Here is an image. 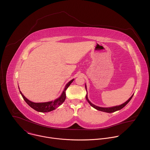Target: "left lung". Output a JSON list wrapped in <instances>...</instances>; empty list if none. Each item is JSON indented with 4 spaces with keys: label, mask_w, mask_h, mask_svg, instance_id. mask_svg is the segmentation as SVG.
Returning a JSON list of instances; mask_svg holds the SVG:
<instances>
[{
    "label": "left lung",
    "mask_w": 150,
    "mask_h": 150,
    "mask_svg": "<svg viewBox=\"0 0 150 150\" xmlns=\"http://www.w3.org/2000/svg\"><path fill=\"white\" fill-rule=\"evenodd\" d=\"M85 89H86V91H87V88H86V84H85ZM134 94L129 98V100H127L125 103H123L121 105H116V106H114V107H112V108H101V107H98V106H97L93 104H92L90 100H88V96H87V94L86 95V97H85V98H86V100H87V101L88 102V103L93 107V108H94V109L99 110V111H101V112H107V113H113V112H115L116 111H117V110H119L120 109H122V108H123L124 107L129 103L130 101V100H131V98H132Z\"/></svg>",
    "instance_id": "left-lung-1"
}]
</instances>
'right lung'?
I'll list each match as a JSON object with an SVG mask.
<instances>
[{
	"label": "right lung",
	"mask_w": 150,
	"mask_h": 150,
	"mask_svg": "<svg viewBox=\"0 0 150 150\" xmlns=\"http://www.w3.org/2000/svg\"><path fill=\"white\" fill-rule=\"evenodd\" d=\"M74 79L70 81L67 85L64 88L61 96L57 99H56L54 101H49V102H45V103H34L29 100H28L23 94V93L19 91L21 96L23 97L24 100L25 101V102L31 107V108L34 109L35 110L39 112H51L54 109H56L57 107L60 105L64 101H65L66 99V90L69 87L71 83L74 81Z\"/></svg>",
	"instance_id": "obj_1"
}]
</instances>
